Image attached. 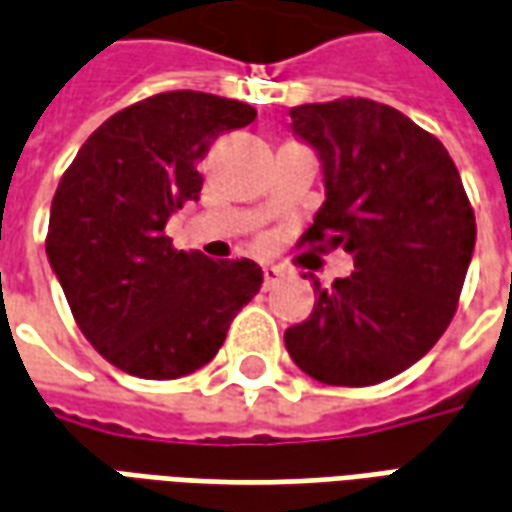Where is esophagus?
Instances as JSON below:
<instances>
[{
    "label": "esophagus",
    "instance_id": "34e87169",
    "mask_svg": "<svg viewBox=\"0 0 512 512\" xmlns=\"http://www.w3.org/2000/svg\"><path fill=\"white\" fill-rule=\"evenodd\" d=\"M281 267H275V264H264V289H273L278 281H281Z\"/></svg>",
    "mask_w": 512,
    "mask_h": 512
}]
</instances>
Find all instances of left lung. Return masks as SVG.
Segmentation results:
<instances>
[{
	"label": "left lung",
	"mask_w": 512,
	"mask_h": 512,
	"mask_svg": "<svg viewBox=\"0 0 512 512\" xmlns=\"http://www.w3.org/2000/svg\"><path fill=\"white\" fill-rule=\"evenodd\" d=\"M289 118L325 184L303 242L344 248L355 273L331 289L314 278V311L286 328V350L320 383L375 386L447 331L474 253V212L447 148L389 104H300Z\"/></svg>",
	"instance_id": "obj_1"
}]
</instances>
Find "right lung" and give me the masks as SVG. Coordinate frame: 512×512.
Masks as SVG:
<instances>
[{"label":"right lung","mask_w":512,"mask_h":512,"mask_svg":"<svg viewBox=\"0 0 512 512\" xmlns=\"http://www.w3.org/2000/svg\"><path fill=\"white\" fill-rule=\"evenodd\" d=\"M253 121L245 101L159 93L101 123L60 179L46 256L88 342L134 378L176 380L209 364L262 289L256 262H215L165 237L170 215L201 195L209 143Z\"/></svg>","instance_id":"add662e5"}]
</instances>
